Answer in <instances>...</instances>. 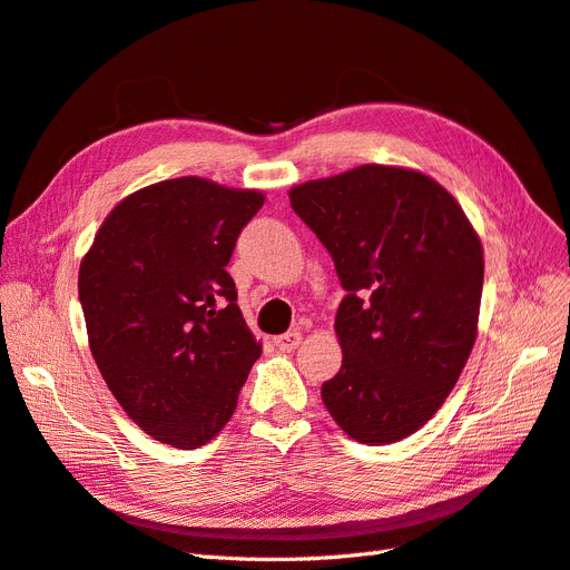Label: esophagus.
I'll list each match as a JSON object with an SVG mask.
<instances>
[{"label":"esophagus","mask_w":570,"mask_h":570,"mask_svg":"<svg viewBox=\"0 0 570 570\" xmlns=\"http://www.w3.org/2000/svg\"><path fill=\"white\" fill-rule=\"evenodd\" d=\"M273 342H275V347H278V350L292 352V350H297L299 344H302V333L299 331H289L285 335H278Z\"/></svg>","instance_id":"obj_1"}]
</instances>
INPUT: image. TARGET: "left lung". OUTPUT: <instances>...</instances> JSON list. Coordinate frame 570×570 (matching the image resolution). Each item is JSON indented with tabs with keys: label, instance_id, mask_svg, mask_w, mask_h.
I'll use <instances>...</instances> for the list:
<instances>
[{
	"label": "left lung",
	"instance_id": "left-lung-1",
	"mask_svg": "<svg viewBox=\"0 0 570 570\" xmlns=\"http://www.w3.org/2000/svg\"><path fill=\"white\" fill-rule=\"evenodd\" d=\"M289 204L347 289L335 316L342 368L323 404L361 444L400 442L435 416L473 352L480 237L435 178L404 166L308 180Z\"/></svg>",
	"mask_w": 570,
	"mask_h": 570
}]
</instances>
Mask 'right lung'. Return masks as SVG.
Returning a JSON list of instances; mask_svg holds the SVG:
<instances>
[{
	"instance_id": "obj_1",
	"label": "right lung",
	"mask_w": 570,
	"mask_h": 570,
	"mask_svg": "<svg viewBox=\"0 0 570 570\" xmlns=\"http://www.w3.org/2000/svg\"><path fill=\"white\" fill-rule=\"evenodd\" d=\"M264 202L197 176L154 183L114 206L80 262L101 377L135 425L178 450L220 433L262 356L226 266Z\"/></svg>"
}]
</instances>
